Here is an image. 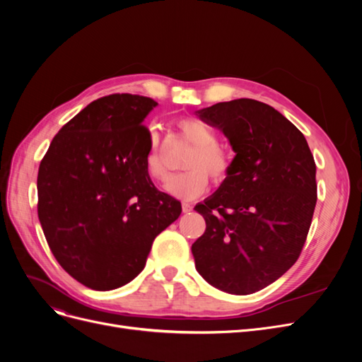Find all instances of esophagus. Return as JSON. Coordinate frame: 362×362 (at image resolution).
<instances>
[{"label":"esophagus","instance_id":"obj_1","mask_svg":"<svg viewBox=\"0 0 362 362\" xmlns=\"http://www.w3.org/2000/svg\"><path fill=\"white\" fill-rule=\"evenodd\" d=\"M193 210V205L189 202H182V213H190Z\"/></svg>","mask_w":362,"mask_h":362}]
</instances>
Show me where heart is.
<instances>
[{"instance_id": "1", "label": "heart", "mask_w": 362, "mask_h": 362, "mask_svg": "<svg viewBox=\"0 0 362 362\" xmlns=\"http://www.w3.org/2000/svg\"><path fill=\"white\" fill-rule=\"evenodd\" d=\"M181 137L192 145V151L184 160L182 173L172 177L164 190L175 198L192 201L199 198L208 189V177L213 182H223L231 170V156L217 145V133L213 127L199 119H181L178 122ZM161 137L156 131L149 134V148L145 157V169L152 180L168 178V168L161 157Z\"/></svg>"}]
</instances>
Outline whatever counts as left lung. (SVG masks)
Wrapping results in <instances>:
<instances>
[{
  "label": "left lung",
  "instance_id": "obj_1",
  "mask_svg": "<svg viewBox=\"0 0 362 362\" xmlns=\"http://www.w3.org/2000/svg\"><path fill=\"white\" fill-rule=\"evenodd\" d=\"M196 113L235 152L228 178L194 206L206 223L192 245L196 270L222 291H259L300 255L317 202L314 157L300 131L264 103L240 98Z\"/></svg>",
  "mask_w": 362,
  "mask_h": 362
}]
</instances>
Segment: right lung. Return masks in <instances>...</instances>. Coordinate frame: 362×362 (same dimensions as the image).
<instances>
[{"label": "right lung", "instance_id": "right-lung-1", "mask_svg": "<svg viewBox=\"0 0 362 362\" xmlns=\"http://www.w3.org/2000/svg\"><path fill=\"white\" fill-rule=\"evenodd\" d=\"M157 105L113 93L90 103L52 139L37 173V214L48 246L69 275L92 290H115L144 270L154 238L181 202L145 169Z\"/></svg>", "mask_w": 362, "mask_h": 362}]
</instances>
